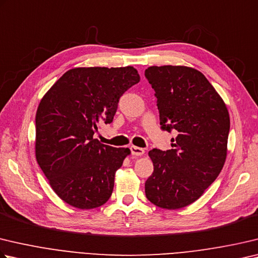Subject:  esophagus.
I'll list each match as a JSON object with an SVG mask.
<instances>
[{"label": "esophagus", "instance_id": "obj_1", "mask_svg": "<svg viewBox=\"0 0 258 258\" xmlns=\"http://www.w3.org/2000/svg\"><path fill=\"white\" fill-rule=\"evenodd\" d=\"M130 149H131V153H132L133 156H135V157H141L144 154V150L142 148L134 147V145H132V147H131Z\"/></svg>", "mask_w": 258, "mask_h": 258}]
</instances>
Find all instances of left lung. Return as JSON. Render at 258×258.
<instances>
[{
  "label": "left lung",
  "mask_w": 258,
  "mask_h": 258,
  "mask_svg": "<svg viewBox=\"0 0 258 258\" xmlns=\"http://www.w3.org/2000/svg\"><path fill=\"white\" fill-rule=\"evenodd\" d=\"M163 131H175L172 149H153V172L145 181L150 202L166 210L194 203L217 179L227 158L230 117L212 84L198 70L180 65L150 67Z\"/></svg>",
  "instance_id": "left-lung-1"
}]
</instances>
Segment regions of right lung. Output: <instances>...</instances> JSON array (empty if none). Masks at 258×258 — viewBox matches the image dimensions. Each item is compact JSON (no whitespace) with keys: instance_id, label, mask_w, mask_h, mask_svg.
<instances>
[{"instance_id":"obj_1","label":"right lung","mask_w":258,"mask_h":258,"mask_svg":"<svg viewBox=\"0 0 258 258\" xmlns=\"http://www.w3.org/2000/svg\"><path fill=\"white\" fill-rule=\"evenodd\" d=\"M140 81L133 67L76 68L56 81L36 113L35 153L60 200L71 207H101L128 148L102 144L93 134L110 124L123 93Z\"/></svg>"}]
</instances>
